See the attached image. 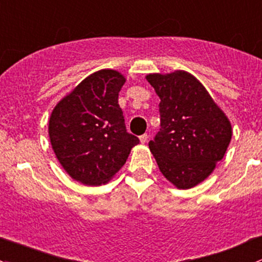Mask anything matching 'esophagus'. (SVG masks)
I'll return each instance as SVG.
<instances>
[{
  "mask_svg": "<svg viewBox=\"0 0 262 262\" xmlns=\"http://www.w3.org/2000/svg\"><path fill=\"white\" fill-rule=\"evenodd\" d=\"M147 139H149V136H147V134H144L140 136V141H141V144H145V142L147 141Z\"/></svg>",
  "mask_w": 262,
  "mask_h": 262,
  "instance_id": "1",
  "label": "esophagus"
}]
</instances>
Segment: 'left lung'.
<instances>
[{
	"instance_id": "left-lung-1",
	"label": "left lung",
	"mask_w": 262,
	"mask_h": 262,
	"mask_svg": "<svg viewBox=\"0 0 262 262\" xmlns=\"http://www.w3.org/2000/svg\"><path fill=\"white\" fill-rule=\"evenodd\" d=\"M160 98V130L149 147L164 177L189 189L214 170L230 145L228 118L195 77L187 72L149 74Z\"/></svg>"
}]
</instances>
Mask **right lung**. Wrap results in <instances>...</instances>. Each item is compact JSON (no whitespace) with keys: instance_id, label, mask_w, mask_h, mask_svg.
Segmentation results:
<instances>
[{"instance_id":"obj_1","label":"right lung","mask_w":262,"mask_h":262,"mask_svg":"<svg viewBox=\"0 0 262 262\" xmlns=\"http://www.w3.org/2000/svg\"><path fill=\"white\" fill-rule=\"evenodd\" d=\"M125 78L112 69L91 74L64 97L50 116L51 146L77 182L101 185L116 174L140 142L126 130L118 93Z\"/></svg>"}]
</instances>
